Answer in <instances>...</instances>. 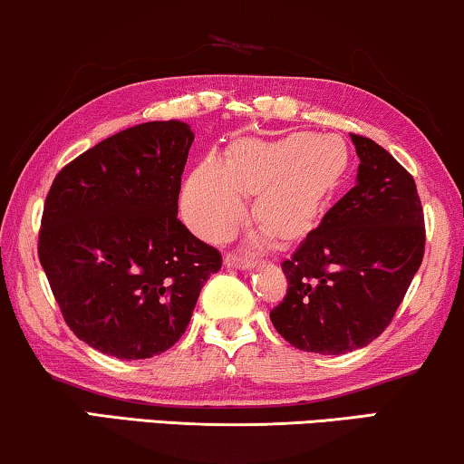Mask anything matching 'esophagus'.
Here are the masks:
<instances>
[{
  "label": "esophagus",
  "mask_w": 464,
  "mask_h": 464,
  "mask_svg": "<svg viewBox=\"0 0 464 464\" xmlns=\"http://www.w3.org/2000/svg\"><path fill=\"white\" fill-rule=\"evenodd\" d=\"M225 265L231 266V269H254L256 260L252 256H241L237 252H227L225 254Z\"/></svg>",
  "instance_id": "1"
}]
</instances>
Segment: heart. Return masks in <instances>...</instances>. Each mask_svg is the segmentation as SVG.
Masks as SVG:
<instances>
[{"label": "heart", "mask_w": 464, "mask_h": 464, "mask_svg": "<svg viewBox=\"0 0 464 464\" xmlns=\"http://www.w3.org/2000/svg\"><path fill=\"white\" fill-rule=\"evenodd\" d=\"M347 147L336 136L295 132L241 139L223 161L208 155L182 188V214L208 241L227 239L247 217L246 193H256L260 239H298L313 231L347 169Z\"/></svg>", "instance_id": "b5f03b06"}]
</instances>
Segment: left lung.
<instances>
[{
  "label": "left lung",
  "mask_w": 464,
  "mask_h": 464,
  "mask_svg": "<svg viewBox=\"0 0 464 464\" xmlns=\"http://www.w3.org/2000/svg\"><path fill=\"white\" fill-rule=\"evenodd\" d=\"M351 140L360 158L355 187L284 260L288 292L271 311L292 347L319 355L349 353L381 336L425 254L412 174L374 140Z\"/></svg>",
  "instance_id": "left-lung-1"
}]
</instances>
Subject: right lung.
Listing matches in <instances>:
<instances>
[{"label": "right lung", "instance_id": "obj_1", "mask_svg": "<svg viewBox=\"0 0 464 464\" xmlns=\"http://www.w3.org/2000/svg\"><path fill=\"white\" fill-rule=\"evenodd\" d=\"M191 126L147 121L64 166L39 229V263L73 334L117 360H147L185 334L217 247L180 223Z\"/></svg>", "mask_w": 464, "mask_h": 464}]
</instances>
